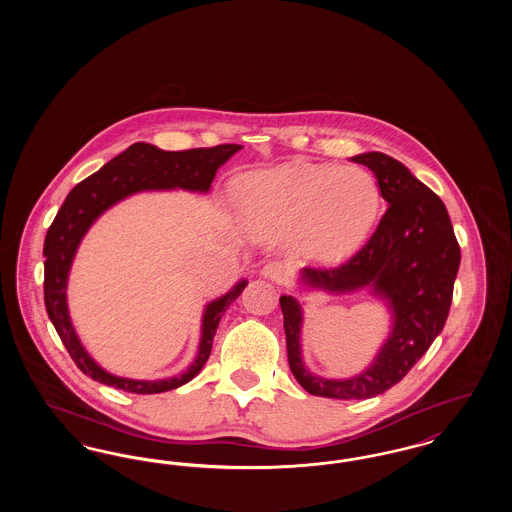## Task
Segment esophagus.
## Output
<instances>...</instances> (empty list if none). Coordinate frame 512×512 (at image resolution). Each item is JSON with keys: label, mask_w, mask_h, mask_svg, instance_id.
I'll list each match as a JSON object with an SVG mask.
<instances>
[{"label": "esophagus", "mask_w": 512, "mask_h": 512, "mask_svg": "<svg viewBox=\"0 0 512 512\" xmlns=\"http://www.w3.org/2000/svg\"><path fill=\"white\" fill-rule=\"evenodd\" d=\"M259 272H261V276H263V278L272 280V282H284V280H286V276H288L286 267H284L282 263H278V261H268V263H265V265L261 267Z\"/></svg>", "instance_id": "esophagus-1"}]
</instances>
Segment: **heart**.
<instances>
[{
	"label": "heart",
	"mask_w": 512,
	"mask_h": 512,
	"mask_svg": "<svg viewBox=\"0 0 512 512\" xmlns=\"http://www.w3.org/2000/svg\"><path fill=\"white\" fill-rule=\"evenodd\" d=\"M234 199L265 236L293 230V255L315 267H336L370 238L382 211L378 180L361 167L284 165L244 174Z\"/></svg>",
	"instance_id": "1"
}]
</instances>
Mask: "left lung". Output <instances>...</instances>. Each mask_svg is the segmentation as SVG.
<instances>
[{"label":"left lung","instance_id":"8db88e82","mask_svg":"<svg viewBox=\"0 0 512 512\" xmlns=\"http://www.w3.org/2000/svg\"><path fill=\"white\" fill-rule=\"evenodd\" d=\"M374 172L388 211L368 244L345 265L303 268L301 292L368 290L391 315L390 334L372 363L351 378H324L303 361V305L282 295L288 363L301 388L330 399H370L390 390L438 338L449 315L461 247L443 201L403 163L380 151L351 157Z\"/></svg>","mask_w":512,"mask_h":512}]
</instances>
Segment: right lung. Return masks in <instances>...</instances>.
<instances>
[{
    "label": "right lung",
    "instance_id": "obj_1",
    "mask_svg": "<svg viewBox=\"0 0 512 512\" xmlns=\"http://www.w3.org/2000/svg\"><path fill=\"white\" fill-rule=\"evenodd\" d=\"M242 149L238 144L199 147L188 151H163L151 144H132L111 159L98 172L76 184L49 226L44 242V301L49 320L67 347L76 366L99 384L128 393H163L188 384L207 363L213 338L224 311L240 297L247 286L242 278L228 292L209 301L201 315V338L192 365L184 372L161 380H134L107 372L84 349L69 315L67 286L78 245L92 224L122 199L142 192L186 190L207 194L220 167Z\"/></svg>",
    "mask_w": 512,
    "mask_h": 512
}]
</instances>
